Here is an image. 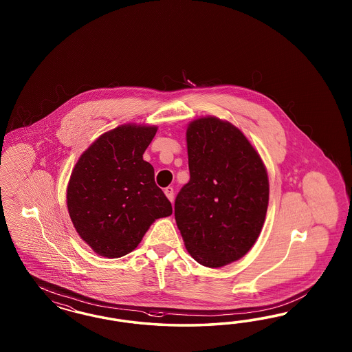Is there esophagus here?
Instances as JSON below:
<instances>
[{
    "instance_id": "esophagus-1",
    "label": "esophagus",
    "mask_w": 352,
    "mask_h": 352,
    "mask_svg": "<svg viewBox=\"0 0 352 352\" xmlns=\"http://www.w3.org/2000/svg\"><path fill=\"white\" fill-rule=\"evenodd\" d=\"M164 193L166 195V197L173 201V199H174V190H173V187H166L165 190H164Z\"/></svg>"
}]
</instances>
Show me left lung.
<instances>
[{
    "label": "left lung",
    "instance_id": "8db88e82",
    "mask_svg": "<svg viewBox=\"0 0 352 352\" xmlns=\"http://www.w3.org/2000/svg\"><path fill=\"white\" fill-rule=\"evenodd\" d=\"M190 182L174 215L187 252L200 265L227 266L256 244L266 219V166L244 133L214 116L186 131Z\"/></svg>",
    "mask_w": 352,
    "mask_h": 352
}]
</instances>
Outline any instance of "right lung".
<instances>
[{"mask_svg": "<svg viewBox=\"0 0 352 352\" xmlns=\"http://www.w3.org/2000/svg\"><path fill=\"white\" fill-rule=\"evenodd\" d=\"M157 126L125 124L102 134L76 162L67 186V208L78 236L96 254L133 252L151 224L173 213L143 160Z\"/></svg>", "mask_w": 352, "mask_h": 352, "instance_id": "right-lung-1", "label": "right lung"}]
</instances>
